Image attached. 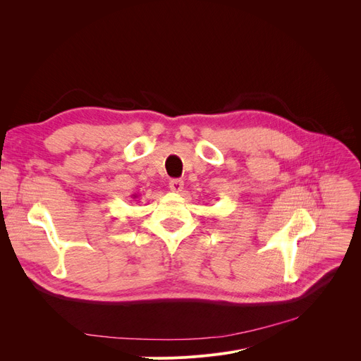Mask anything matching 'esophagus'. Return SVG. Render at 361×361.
<instances>
[{
	"instance_id": "1",
	"label": "esophagus",
	"mask_w": 361,
	"mask_h": 361,
	"mask_svg": "<svg viewBox=\"0 0 361 361\" xmlns=\"http://www.w3.org/2000/svg\"><path fill=\"white\" fill-rule=\"evenodd\" d=\"M169 188H171V192H174V193H180V192H183V188H184V183H183V180L174 178V180H171V181H169Z\"/></svg>"
}]
</instances>
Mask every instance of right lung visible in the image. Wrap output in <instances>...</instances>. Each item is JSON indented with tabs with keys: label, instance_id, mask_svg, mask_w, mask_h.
<instances>
[{
	"label": "right lung",
	"instance_id": "1",
	"mask_svg": "<svg viewBox=\"0 0 361 361\" xmlns=\"http://www.w3.org/2000/svg\"><path fill=\"white\" fill-rule=\"evenodd\" d=\"M136 197H137V196H136V195H133V199H136Z\"/></svg>",
	"mask_w": 361,
	"mask_h": 361
}]
</instances>
